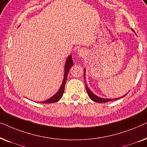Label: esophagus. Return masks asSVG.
Wrapping results in <instances>:
<instances>
[{
    "label": "esophagus",
    "instance_id": "obj_1",
    "mask_svg": "<svg viewBox=\"0 0 147 147\" xmlns=\"http://www.w3.org/2000/svg\"><path fill=\"white\" fill-rule=\"evenodd\" d=\"M85 53H86L85 51H84V50L82 49H79V50H78V54L79 55L80 57H83L85 55Z\"/></svg>",
    "mask_w": 147,
    "mask_h": 147
}]
</instances>
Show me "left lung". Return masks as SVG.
Listing matches in <instances>:
<instances>
[{"mask_svg": "<svg viewBox=\"0 0 147 147\" xmlns=\"http://www.w3.org/2000/svg\"><path fill=\"white\" fill-rule=\"evenodd\" d=\"M132 31H134L133 29H132ZM85 71L86 70L84 69V80L86 81L85 80ZM85 84H86V82H85ZM86 91H87V93L88 94V96H89L90 99L92 100H93L94 102H98V103H105V102H108L109 101H111V100H116L118 99V98H114V99H106V98H100V97H98L97 96H96L95 94H94L92 92L90 91V90H89V88H88L87 85H86ZM126 95H124V96H122V97H124ZM121 97V98H122Z\"/></svg>", "mask_w": 147, "mask_h": 147, "instance_id": "1", "label": "left lung"}]
</instances>
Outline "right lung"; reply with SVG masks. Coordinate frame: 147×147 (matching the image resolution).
<instances>
[{
    "label": "right lung",
    "instance_id": "add662e5",
    "mask_svg": "<svg viewBox=\"0 0 147 147\" xmlns=\"http://www.w3.org/2000/svg\"><path fill=\"white\" fill-rule=\"evenodd\" d=\"M73 65H74V62H73V61H72L71 55H69V57H67V59L65 61V72H64L63 80V82H62L61 86L59 88V91H58L57 93L55 94V95L52 96L51 98H49V99L46 100V101H43V102H41V103H43V104L53 103V102H56L59 101V100L61 99L62 96H63V92H64V88H65V84L66 82V80H67L68 72H69L70 67H71Z\"/></svg>",
    "mask_w": 147,
    "mask_h": 147
}]
</instances>
